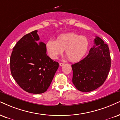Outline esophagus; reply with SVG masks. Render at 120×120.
Returning <instances> with one entry per match:
<instances>
[{
  "label": "esophagus",
  "mask_w": 120,
  "mask_h": 120,
  "mask_svg": "<svg viewBox=\"0 0 120 120\" xmlns=\"http://www.w3.org/2000/svg\"><path fill=\"white\" fill-rule=\"evenodd\" d=\"M65 64L64 63H59V65H60V66H63Z\"/></svg>",
  "instance_id": "obj_1"
}]
</instances>
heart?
<instances>
[{
    "label": "heart",
    "instance_id": "obj_1",
    "mask_svg": "<svg viewBox=\"0 0 120 120\" xmlns=\"http://www.w3.org/2000/svg\"><path fill=\"white\" fill-rule=\"evenodd\" d=\"M46 46L48 55L51 59H57L65 50L70 61H77L86 54L89 48V41L85 36L69 33L59 36L56 40L50 39Z\"/></svg>",
    "mask_w": 120,
    "mask_h": 120
}]
</instances>
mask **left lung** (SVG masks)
Returning a JSON list of instances; mask_svg holds the SVG:
<instances>
[{"mask_svg":"<svg viewBox=\"0 0 120 120\" xmlns=\"http://www.w3.org/2000/svg\"><path fill=\"white\" fill-rule=\"evenodd\" d=\"M93 48L87 56L71 65L72 83L81 92H90L101 86L106 79L111 67V57L107 44L96 36Z\"/></svg>","mask_w":120,"mask_h":120,"instance_id":"1","label":"left lung"}]
</instances>
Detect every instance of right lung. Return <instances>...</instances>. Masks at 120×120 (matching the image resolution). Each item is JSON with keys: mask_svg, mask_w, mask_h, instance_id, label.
<instances>
[{"mask_svg": "<svg viewBox=\"0 0 120 120\" xmlns=\"http://www.w3.org/2000/svg\"><path fill=\"white\" fill-rule=\"evenodd\" d=\"M38 30L24 35L13 48L10 71L16 83L29 93L39 94L49 88L59 63L47 55L46 44L39 40Z\"/></svg>", "mask_w": 120, "mask_h": 120, "instance_id": "obj_1", "label": "right lung"}]
</instances>
